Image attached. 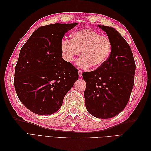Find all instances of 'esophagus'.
<instances>
[{
  "instance_id": "esophagus-1",
  "label": "esophagus",
  "mask_w": 151,
  "mask_h": 151,
  "mask_svg": "<svg viewBox=\"0 0 151 151\" xmlns=\"http://www.w3.org/2000/svg\"><path fill=\"white\" fill-rule=\"evenodd\" d=\"M78 72H79V77H82L83 76V71H82L81 70H78Z\"/></svg>"
}]
</instances>
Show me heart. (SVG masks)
<instances>
[{"label":"heart","instance_id":"b5f03b06","mask_svg":"<svg viewBox=\"0 0 151 151\" xmlns=\"http://www.w3.org/2000/svg\"><path fill=\"white\" fill-rule=\"evenodd\" d=\"M61 47L67 61H74L81 51L82 57L77 60V65L83 68L91 66L98 68L110 55L112 43L108 36L96 31L83 29L73 34L71 40H63Z\"/></svg>","mask_w":151,"mask_h":151}]
</instances>
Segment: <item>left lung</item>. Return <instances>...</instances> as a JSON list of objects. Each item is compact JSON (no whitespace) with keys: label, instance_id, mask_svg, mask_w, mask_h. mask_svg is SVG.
<instances>
[{"label":"left lung","instance_id":"1","mask_svg":"<svg viewBox=\"0 0 151 151\" xmlns=\"http://www.w3.org/2000/svg\"><path fill=\"white\" fill-rule=\"evenodd\" d=\"M98 26L110 39L112 49L102 65L83 73L86 83L84 96L91 115L108 119L122 111L129 102L134 84L135 63L129 45L116 29Z\"/></svg>","mask_w":151,"mask_h":151}]
</instances>
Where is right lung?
Returning <instances> with one entry per match:
<instances>
[{"mask_svg": "<svg viewBox=\"0 0 151 151\" xmlns=\"http://www.w3.org/2000/svg\"><path fill=\"white\" fill-rule=\"evenodd\" d=\"M77 23L40 27L20 50L14 84L21 102L32 112L50 115L79 78L77 68L62 57L63 36Z\"/></svg>", "mask_w": 151, "mask_h": 151, "instance_id": "add662e5", "label": "right lung"}]
</instances>
